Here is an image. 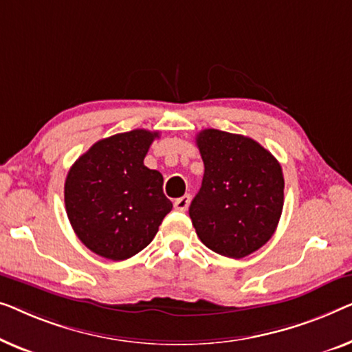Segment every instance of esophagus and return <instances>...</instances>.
Listing matches in <instances>:
<instances>
[{
  "label": "esophagus",
  "mask_w": 352,
  "mask_h": 352,
  "mask_svg": "<svg viewBox=\"0 0 352 352\" xmlns=\"http://www.w3.org/2000/svg\"><path fill=\"white\" fill-rule=\"evenodd\" d=\"M190 201H191V197H190V195H185V196H182V197H178V199H175V202H174V207L177 210H186L188 209V206H190Z\"/></svg>",
  "instance_id": "34e87169"
}]
</instances>
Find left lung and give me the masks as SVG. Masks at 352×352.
Returning a JSON list of instances; mask_svg holds the SVG:
<instances>
[{
	"instance_id": "8db88e82",
	"label": "left lung",
	"mask_w": 352,
	"mask_h": 352,
	"mask_svg": "<svg viewBox=\"0 0 352 352\" xmlns=\"http://www.w3.org/2000/svg\"><path fill=\"white\" fill-rule=\"evenodd\" d=\"M196 145L204 177L190 206L192 226L210 250L244 258L263 247L279 223L282 167L258 142L239 133L204 129Z\"/></svg>"
}]
</instances>
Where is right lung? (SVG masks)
<instances>
[{
    "label": "right lung",
    "instance_id": "obj_1",
    "mask_svg": "<svg viewBox=\"0 0 352 352\" xmlns=\"http://www.w3.org/2000/svg\"><path fill=\"white\" fill-rule=\"evenodd\" d=\"M160 132L116 133L89 148L65 180V209L76 236L108 260H127L153 241L172 202L162 175L143 164Z\"/></svg>",
    "mask_w": 352,
    "mask_h": 352
}]
</instances>
